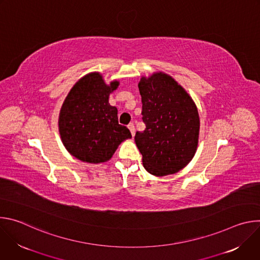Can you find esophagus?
I'll return each mask as SVG.
<instances>
[{
	"label": "esophagus",
	"instance_id": "1",
	"mask_svg": "<svg viewBox=\"0 0 260 260\" xmlns=\"http://www.w3.org/2000/svg\"><path fill=\"white\" fill-rule=\"evenodd\" d=\"M127 127H128V129L131 131V134H132V136L134 137L135 136V125H134V123H129L128 125H127Z\"/></svg>",
	"mask_w": 260,
	"mask_h": 260
}]
</instances>
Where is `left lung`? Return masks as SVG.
I'll return each mask as SVG.
<instances>
[{"instance_id": "8db88e82", "label": "left lung", "mask_w": 260, "mask_h": 260, "mask_svg": "<svg viewBox=\"0 0 260 260\" xmlns=\"http://www.w3.org/2000/svg\"><path fill=\"white\" fill-rule=\"evenodd\" d=\"M138 86L146 128L136 133L135 141L143 166L154 176L175 174L197 151L200 133L197 106L181 85L161 72L143 77Z\"/></svg>"}]
</instances>
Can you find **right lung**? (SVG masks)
Wrapping results in <instances>:
<instances>
[{"label":"right lung","mask_w":260,"mask_h":260,"mask_svg":"<svg viewBox=\"0 0 260 260\" xmlns=\"http://www.w3.org/2000/svg\"><path fill=\"white\" fill-rule=\"evenodd\" d=\"M119 82L105 84L99 73H90L72 87L60 109L58 127L67 150L76 158L100 164L113 156L118 145L132 138L118 123L117 108L109 95Z\"/></svg>","instance_id":"right-lung-1"}]
</instances>
